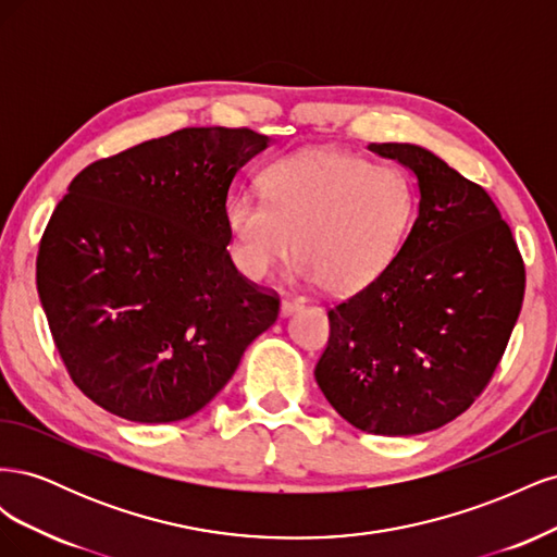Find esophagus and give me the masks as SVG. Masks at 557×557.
Instances as JSON below:
<instances>
[{"label": "esophagus", "mask_w": 557, "mask_h": 557, "mask_svg": "<svg viewBox=\"0 0 557 557\" xmlns=\"http://www.w3.org/2000/svg\"><path fill=\"white\" fill-rule=\"evenodd\" d=\"M299 307H301V299H297V297H285V299H281V315L288 318V315L295 313Z\"/></svg>", "instance_id": "obj_1"}]
</instances>
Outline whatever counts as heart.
Instances as JSON below:
<instances>
[{"mask_svg": "<svg viewBox=\"0 0 557 557\" xmlns=\"http://www.w3.org/2000/svg\"><path fill=\"white\" fill-rule=\"evenodd\" d=\"M262 199L237 195L225 207L234 267L260 281L290 256L295 276L330 295L374 283L407 239L416 218L411 181L342 150L311 148L269 164Z\"/></svg>", "mask_w": 557, "mask_h": 557, "instance_id": "heart-1", "label": "heart"}]
</instances>
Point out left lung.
Listing matches in <instances>:
<instances>
[{
  "label": "left lung",
  "mask_w": 557,
  "mask_h": 557,
  "mask_svg": "<svg viewBox=\"0 0 557 557\" xmlns=\"http://www.w3.org/2000/svg\"><path fill=\"white\" fill-rule=\"evenodd\" d=\"M416 176L418 215L391 267L330 309L315 364L352 428L411 436L450 423L491 381L525 295L509 225L481 185L416 144H369Z\"/></svg>",
  "instance_id": "1"
}]
</instances>
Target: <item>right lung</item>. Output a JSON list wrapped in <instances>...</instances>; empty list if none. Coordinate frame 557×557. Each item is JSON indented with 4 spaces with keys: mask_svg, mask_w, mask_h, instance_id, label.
<instances>
[{
    "mask_svg": "<svg viewBox=\"0 0 557 557\" xmlns=\"http://www.w3.org/2000/svg\"><path fill=\"white\" fill-rule=\"evenodd\" d=\"M272 144L185 127L92 162L50 215L37 290L74 383L132 423H176L223 391L278 315L232 264L225 205Z\"/></svg>",
    "mask_w": 557,
    "mask_h": 557,
    "instance_id": "right-lung-1",
    "label": "right lung"
}]
</instances>
